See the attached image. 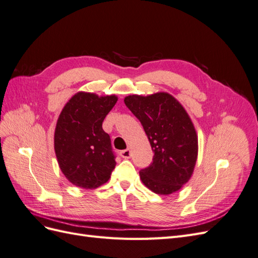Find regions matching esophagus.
<instances>
[{"label": "esophagus", "instance_id": "esophagus-1", "mask_svg": "<svg viewBox=\"0 0 258 258\" xmlns=\"http://www.w3.org/2000/svg\"><path fill=\"white\" fill-rule=\"evenodd\" d=\"M130 155H131V152H130L129 148H127V150H123V151L120 152V156H121L122 158L128 159V158H130Z\"/></svg>", "mask_w": 258, "mask_h": 258}]
</instances>
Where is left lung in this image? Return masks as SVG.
<instances>
[{"label": "left lung", "instance_id": "obj_1", "mask_svg": "<svg viewBox=\"0 0 258 258\" xmlns=\"http://www.w3.org/2000/svg\"><path fill=\"white\" fill-rule=\"evenodd\" d=\"M124 104L142 123L154 158L140 171L143 184L159 195H170L188 182L196 165L198 139L184 107L169 93L129 96Z\"/></svg>", "mask_w": 258, "mask_h": 258}]
</instances>
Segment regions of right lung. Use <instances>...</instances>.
Wrapping results in <instances>:
<instances>
[{
    "label": "right lung",
    "instance_id": "1",
    "mask_svg": "<svg viewBox=\"0 0 258 258\" xmlns=\"http://www.w3.org/2000/svg\"><path fill=\"white\" fill-rule=\"evenodd\" d=\"M117 97L79 92L62 110L54 131V152L62 173L81 188H97L116 166L111 138L102 129Z\"/></svg>",
    "mask_w": 258,
    "mask_h": 258
}]
</instances>
